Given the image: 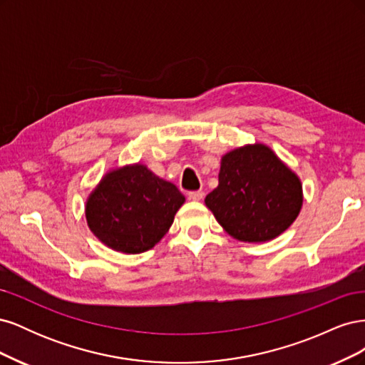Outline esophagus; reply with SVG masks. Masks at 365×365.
Listing matches in <instances>:
<instances>
[{"label": "esophagus", "instance_id": "esophagus-1", "mask_svg": "<svg viewBox=\"0 0 365 365\" xmlns=\"http://www.w3.org/2000/svg\"><path fill=\"white\" fill-rule=\"evenodd\" d=\"M202 197H204V192H201V190L189 193V200H192V201H201Z\"/></svg>", "mask_w": 365, "mask_h": 365}]
</instances>
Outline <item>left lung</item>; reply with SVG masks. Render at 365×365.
<instances>
[{"mask_svg": "<svg viewBox=\"0 0 365 365\" xmlns=\"http://www.w3.org/2000/svg\"><path fill=\"white\" fill-rule=\"evenodd\" d=\"M303 204L298 176L264 145L228 152L205 205L230 236L267 242L288 230Z\"/></svg>", "mask_w": 365, "mask_h": 365, "instance_id": "1", "label": "left lung"}]
</instances>
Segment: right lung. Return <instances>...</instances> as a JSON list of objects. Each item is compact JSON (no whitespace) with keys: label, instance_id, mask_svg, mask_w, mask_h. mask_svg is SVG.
Here are the masks:
<instances>
[{"label":"right lung","instance_id":"right-lung-1","mask_svg":"<svg viewBox=\"0 0 365 365\" xmlns=\"http://www.w3.org/2000/svg\"><path fill=\"white\" fill-rule=\"evenodd\" d=\"M176 185L146 165H126L103 176L85 205L88 227L109 248L138 254L155 247L184 204Z\"/></svg>","mask_w":365,"mask_h":365}]
</instances>
